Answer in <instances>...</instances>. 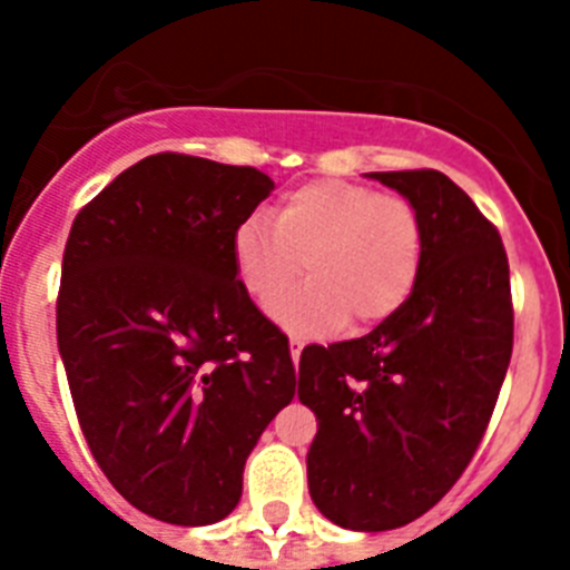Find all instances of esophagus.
I'll return each mask as SVG.
<instances>
[{
    "label": "esophagus",
    "mask_w": 570,
    "mask_h": 570,
    "mask_svg": "<svg viewBox=\"0 0 570 570\" xmlns=\"http://www.w3.org/2000/svg\"><path fill=\"white\" fill-rule=\"evenodd\" d=\"M291 360H294V365H299V356H302V345H305V342L299 340V336H291Z\"/></svg>",
    "instance_id": "esophagus-1"
}]
</instances>
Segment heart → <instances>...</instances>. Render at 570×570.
Wrapping results in <instances>:
<instances>
[{"instance_id": "obj_1", "label": "heart", "mask_w": 570, "mask_h": 570, "mask_svg": "<svg viewBox=\"0 0 570 570\" xmlns=\"http://www.w3.org/2000/svg\"><path fill=\"white\" fill-rule=\"evenodd\" d=\"M422 216L402 196L367 185L316 179L291 190L274 223L254 214L234 234V265L256 302H271L299 276L311 279L274 305L296 331L336 328L351 316L371 325L411 296L422 268Z\"/></svg>"}]
</instances>
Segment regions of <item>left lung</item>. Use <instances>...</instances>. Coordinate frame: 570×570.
<instances>
[{"instance_id":"8db88e82","label":"left lung","mask_w":570,"mask_h":570,"mask_svg":"<svg viewBox=\"0 0 570 570\" xmlns=\"http://www.w3.org/2000/svg\"><path fill=\"white\" fill-rule=\"evenodd\" d=\"M422 216L416 285L360 340L308 345L299 400L320 420L314 505L351 531H391L436 505L476 454L513 347L500 230L431 168L371 174Z\"/></svg>"}]
</instances>
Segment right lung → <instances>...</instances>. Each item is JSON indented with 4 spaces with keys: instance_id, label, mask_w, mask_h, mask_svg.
<instances>
[{
    "instance_id": "obj_1",
    "label": "right lung",
    "mask_w": 570,
    "mask_h": 570,
    "mask_svg": "<svg viewBox=\"0 0 570 570\" xmlns=\"http://www.w3.org/2000/svg\"><path fill=\"white\" fill-rule=\"evenodd\" d=\"M268 174L203 156L130 165L70 225L57 340L90 454L154 520L210 525L294 400L288 336L236 276L234 234Z\"/></svg>"
}]
</instances>
